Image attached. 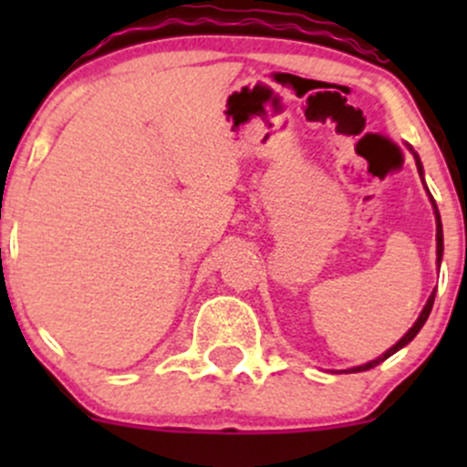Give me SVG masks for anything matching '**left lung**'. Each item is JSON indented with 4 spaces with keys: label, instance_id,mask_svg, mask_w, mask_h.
Segmentation results:
<instances>
[{
    "label": "left lung",
    "instance_id": "1",
    "mask_svg": "<svg viewBox=\"0 0 467 467\" xmlns=\"http://www.w3.org/2000/svg\"><path fill=\"white\" fill-rule=\"evenodd\" d=\"M416 164H418V171L422 173V164H420V160H418V155H416ZM434 210H436V203H434ZM436 255H438V262H441V257H442V225H441V214H438V210H436ZM434 298H436V294H431V298L427 300L425 309H422V312H420V317H418V321L413 323V327L409 329V332L404 334V337L400 338V341L395 343V346L390 348V350H386L384 355L378 357V359H375V361H368V364H364V366H357V368H352V370H355V373H359V370H368V368H375V366L381 364V361H384V359H389L390 355H395V352H398L400 348H404V346H407L409 341H413V337H416V334L420 332V327H422V325H425L427 318H430V312H431V307H434Z\"/></svg>",
    "mask_w": 467,
    "mask_h": 467
}]
</instances>
